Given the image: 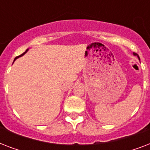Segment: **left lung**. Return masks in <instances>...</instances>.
<instances>
[{"label": "left lung", "instance_id": "left-lung-1", "mask_svg": "<svg viewBox=\"0 0 150 150\" xmlns=\"http://www.w3.org/2000/svg\"><path fill=\"white\" fill-rule=\"evenodd\" d=\"M133 54H134V55H135V56H137L138 57H139H139L138 56V54H135V53H133Z\"/></svg>", "mask_w": 150, "mask_h": 150}]
</instances>
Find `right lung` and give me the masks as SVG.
<instances>
[{
  "mask_svg": "<svg viewBox=\"0 0 150 150\" xmlns=\"http://www.w3.org/2000/svg\"><path fill=\"white\" fill-rule=\"evenodd\" d=\"M28 50H29V49H27V50H25V52H24V53H23V54H21V55H19V56H18V57H15V60H14V61H15V60H16V59H17V58H18V57H22V56H23V55H24V54H25V53H26V52H27V51H28Z\"/></svg>",
  "mask_w": 150,
  "mask_h": 150,
  "instance_id": "1",
  "label": "right lung"
}]
</instances>
